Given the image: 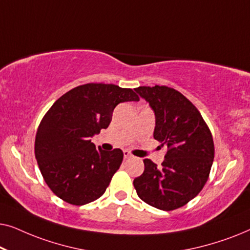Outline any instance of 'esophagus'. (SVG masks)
I'll list each match as a JSON object with an SVG mask.
<instances>
[{"mask_svg": "<svg viewBox=\"0 0 250 250\" xmlns=\"http://www.w3.org/2000/svg\"><path fill=\"white\" fill-rule=\"evenodd\" d=\"M124 157H125L126 159H127V158H131L132 155L127 151V150H124Z\"/></svg>", "mask_w": 250, "mask_h": 250, "instance_id": "34e87169", "label": "esophagus"}]
</instances>
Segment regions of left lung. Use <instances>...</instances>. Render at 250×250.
Here are the masks:
<instances>
[{"instance_id":"obj_1","label":"left lung","mask_w":250,"mask_h":250,"mask_svg":"<svg viewBox=\"0 0 250 250\" xmlns=\"http://www.w3.org/2000/svg\"><path fill=\"white\" fill-rule=\"evenodd\" d=\"M155 114L153 138L165 145L162 166L145 159V172L133 181L138 196L150 206L173 210L192 200L207 182L214 160L210 131L198 109L168 86L134 88Z\"/></svg>"}]
</instances>
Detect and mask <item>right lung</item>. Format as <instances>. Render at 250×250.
Segmentation results:
<instances>
[{
  "instance_id": "right-lung-1",
  "label": "right lung",
  "mask_w": 250,
  "mask_h": 250,
  "mask_svg": "<svg viewBox=\"0 0 250 250\" xmlns=\"http://www.w3.org/2000/svg\"><path fill=\"white\" fill-rule=\"evenodd\" d=\"M127 101H139L131 88L90 83L64 93L46 112L36 133L35 157L56 196L82 206L104 193L124 153L97 149L91 139L108 127L116 105Z\"/></svg>"
}]
</instances>
